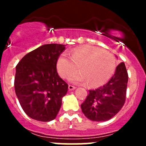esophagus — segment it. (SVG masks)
Instances as JSON below:
<instances>
[{"label": "esophagus", "mask_w": 146, "mask_h": 146, "mask_svg": "<svg viewBox=\"0 0 146 146\" xmlns=\"http://www.w3.org/2000/svg\"><path fill=\"white\" fill-rule=\"evenodd\" d=\"M76 87L75 86H73V85H68V90L70 91H71V90H75L76 89Z\"/></svg>", "instance_id": "obj_1"}]
</instances>
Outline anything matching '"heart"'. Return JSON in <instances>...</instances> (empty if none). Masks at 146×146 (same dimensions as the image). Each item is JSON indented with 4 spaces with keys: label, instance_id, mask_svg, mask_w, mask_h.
<instances>
[{
    "label": "heart",
    "instance_id": "obj_1",
    "mask_svg": "<svg viewBox=\"0 0 146 146\" xmlns=\"http://www.w3.org/2000/svg\"><path fill=\"white\" fill-rule=\"evenodd\" d=\"M60 54L56 61L58 74L64 78H68L75 73L70 81L78 85H85L90 82L92 87L103 85L109 80L115 69V59L110 53L94 46L77 47L69 52Z\"/></svg>",
    "mask_w": 146,
    "mask_h": 146
}]
</instances>
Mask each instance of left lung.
Returning <instances> with one entry per match:
<instances>
[{"instance_id":"8db88e82","label":"left lung","mask_w":146,"mask_h":146,"mask_svg":"<svg viewBox=\"0 0 146 146\" xmlns=\"http://www.w3.org/2000/svg\"><path fill=\"white\" fill-rule=\"evenodd\" d=\"M127 83L128 73L122 62L117 66L114 76L107 83L89 91V95L81 104L82 113L93 121L110 120L124 104Z\"/></svg>"}]
</instances>
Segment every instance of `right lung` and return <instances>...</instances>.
<instances>
[{"label":"right lung","mask_w":146,"mask_h":146,"mask_svg":"<svg viewBox=\"0 0 146 146\" xmlns=\"http://www.w3.org/2000/svg\"><path fill=\"white\" fill-rule=\"evenodd\" d=\"M66 45L48 44L26 54L16 66L15 90L26 114L39 121L56 117L68 91L56 61Z\"/></svg>","instance_id":"right-lung-1"}]
</instances>
